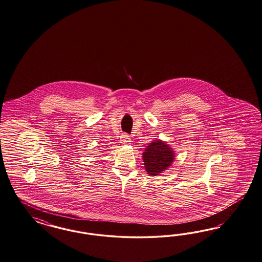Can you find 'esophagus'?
<instances>
[{
    "label": "esophagus",
    "instance_id": "1",
    "mask_svg": "<svg viewBox=\"0 0 262 262\" xmlns=\"http://www.w3.org/2000/svg\"><path fill=\"white\" fill-rule=\"evenodd\" d=\"M120 142L123 145L130 144V137L127 135H122L120 137Z\"/></svg>",
    "mask_w": 262,
    "mask_h": 262
}]
</instances>
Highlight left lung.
<instances>
[{
	"label": "left lung",
	"instance_id": "left-lung-1",
	"mask_svg": "<svg viewBox=\"0 0 262 262\" xmlns=\"http://www.w3.org/2000/svg\"><path fill=\"white\" fill-rule=\"evenodd\" d=\"M142 159L147 174L158 176L171 166L175 160V152L167 142L157 139L146 146Z\"/></svg>",
	"mask_w": 262,
	"mask_h": 262
}]
</instances>
